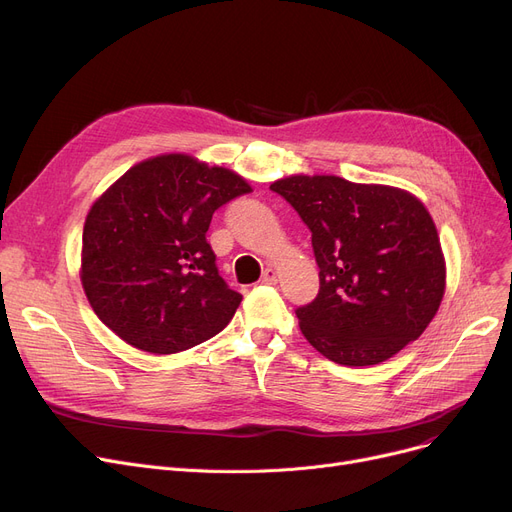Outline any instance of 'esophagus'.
Returning a JSON list of instances; mask_svg holds the SVG:
<instances>
[{"instance_id":"esophagus-1","label":"esophagus","mask_w":512,"mask_h":512,"mask_svg":"<svg viewBox=\"0 0 512 512\" xmlns=\"http://www.w3.org/2000/svg\"><path fill=\"white\" fill-rule=\"evenodd\" d=\"M261 282L263 284H276L278 282V272L274 270V267H267V270L261 276Z\"/></svg>"}]
</instances>
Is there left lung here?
<instances>
[{
    "label": "left lung",
    "mask_w": 512,
    "mask_h": 512,
    "mask_svg": "<svg viewBox=\"0 0 512 512\" xmlns=\"http://www.w3.org/2000/svg\"><path fill=\"white\" fill-rule=\"evenodd\" d=\"M270 188L311 230L319 294L297 317L317 353L378 365L425 332L444 299L446 259L413 193L332 174H292Z\"/></svg>",
    "instance_id": "1"
}]
</instances>
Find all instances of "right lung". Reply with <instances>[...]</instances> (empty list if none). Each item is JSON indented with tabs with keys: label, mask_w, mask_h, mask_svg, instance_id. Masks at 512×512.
Here are the masks:
<instances>
[{
	"label": "right lung",
	"mask_w": 512,
	"mask_h": 512,
	"mask_svg": "<svg viewBox=\"0 0 512 512\" xmlns=\"http://www.w3.org/2000/svg\"><path fill=\"white\" fill-rule=\"evenodd\" d=\"M251 191L240 174L188 153L134 164L85 220L80 284L95 315L153 355L222 332L242 297L222 280L205 234L215 209Z\"/></svg>",
	"instance_id": "add662e5"
}]
</instances>
